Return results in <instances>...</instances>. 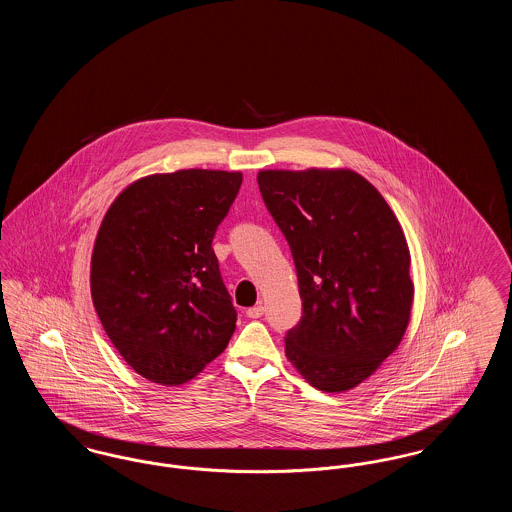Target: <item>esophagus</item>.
Returning a JSON list of instances; mask_svg holds the SVG:
<instances>
[{
  "label": "esophagus",
  "mask_w": 512,
  "mask_h": 512,
  "mask_svg": "<svg viewBox=\"0 0 512 512\" xmlns=\"http://www.w3.org/2000/svg\"><path fill=\"white\" fill-rule=\"evenodd\" d=\"M245 315H247V318L263 317V315H265V307H263V305H255V307L247 309V311H245Z\"/></svg>",
  "instance_id": "esophagus-1"
}]
</instances>
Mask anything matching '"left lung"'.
Returning <instances> with one entry per match:
<instances>
[{
  "instance_id": "left-lung-1",
  "label": "left lung",
  "mask_w": 512,
  "mask_h": 512,
  "mask_svg": "<svg viewBox=\"0 0 512 512\" xmlns=\"http://www.w3.org/2000/svg\"><path fill=\"white\" fill-rule=\"evenodd\" d=\"M259 190L292 249L303 317L286 357L320 391L359 386L397 349L413 305L409 245L357 172L261 171Z\"/></svg>"
}]
</instances>
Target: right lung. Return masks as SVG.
<instances>
[{
  "instance_id": "obj_1",
  "label": "right lung",
  "mask_w": 512,
  "mask_h": 512,
  "mask_svg": "<svg viewBox=\"0 0 512 512\" xmlns=\"http://www.w3.org/2000/svg\"><path fill=\"white\" fill-rule=\"evenodd\" d=\"M240 186L242 172L151 174L122 190L99 226L96 313L122 359L155 384L192 380L236 330L213 238Z\"/></svg>"
}]
</instances>
